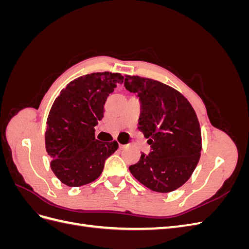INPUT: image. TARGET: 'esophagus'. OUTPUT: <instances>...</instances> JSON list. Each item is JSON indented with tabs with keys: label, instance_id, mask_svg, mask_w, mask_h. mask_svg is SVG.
<instances>
[{
	"label": "esophagus",
	"instance_id": "esophagus-1",
	"mask_svg": "<svg viewBox=\"0 0 249 249\" xmlns=\"http://www.w3.org/2000/svg\"><path fill=\"white\" fill-rule=\"evenodd\" d=\"M124 146H125V145H124V144H120V143H119V148H120V149H123Z\"/></svg>",
	"mask_w": 249,
	"mask_h": 249
}]
</instances>
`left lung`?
<instances>
[{"instance_id": "left-lung-1", "label": "left lung", "mask_w": 249, "mask_h": 249, "mask_svg": "<svg viewBox=\"0 0 249 249\" xmlns=\"http://www.w3.org/2000/svg\"><path fill=\"white\" fill-rule=\"evenodd\" d=\"M124 87L139 97L138 129L152 147L129 169L150 190L175 191L190 178L200 158L201 132L196 113L182 93L159 81L125 76Z\"/></svg>"}]
</instances>
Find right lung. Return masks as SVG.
Masks as SVG:
<instances>
[{
	"label": "right lung",
	"instance_id": "right-lung-1",
	"mask_svg": "<svg viewBox=\"0 0 249 249\" xmlns=\"http://www.w3.org/2000/svg\"><path fill=\"white\" fill-rule=\"evenodd\" d=\"M123 82L118 72L85 74L69 83L53 103L44 141L51 168L66 186L93 182L107 158L118 148L115 140L95 139L94 126L104 117L107 97Z\"/></svg>",
	"mask_w": 249,
	"mask_h": 249
}]
</instances>
